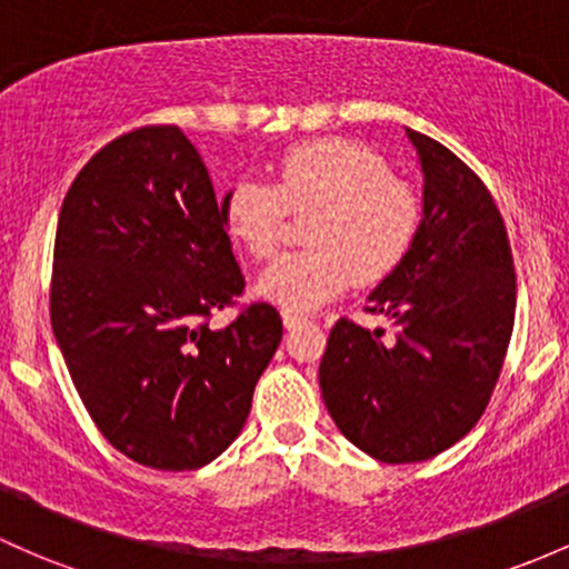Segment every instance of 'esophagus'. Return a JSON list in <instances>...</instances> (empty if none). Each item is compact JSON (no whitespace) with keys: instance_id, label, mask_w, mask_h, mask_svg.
<instances>
[{"instance_id":"esophagus-1","label":"esophagus","mask_w":569,"mask_h":569,"mask_svg":"<svg viewBox=\"0 0 569 569\" xmlns=\"http://www.w3.org/2000/svg\"><path fill=\"white\" fill-rule=\"evenodd\" d=\"M282 322H284L287 331H296V328L307 326L309 320L303 315H296V311H282Z\"/></svg>"}]
</instances>
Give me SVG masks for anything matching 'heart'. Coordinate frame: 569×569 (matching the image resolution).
<instances>
[{
	"label": "heart",
	"mask_w": 569,
	"mask_h": 569,
	"mask_svg": "<svg viewBox=\"0 0 569 569\" xmlns=\"http://www.w3.org/2000/svg\"><path fill=\"white\" fill-rule=\"evenodd\" d=\"M222 222L252 258H268L282 241L287 211L311 213L307 249L282 254L260 271L254 292L284 311H315L356 277L377 282L412 249L420 203L405 181L352 140L326 138L292 146L277 162L273 184L243 176L224 189Z\"/></svg>",
	"instance_id": "heart-1"
}]
</instances>
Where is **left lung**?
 <instances>
[{
	"mask_svg": "<svg viewBox=\"0 0 569 569\" xmlns=\"http://www.w3.org/2000/svg\"><path fill=\"white\" fill-rule=\"evenodd\" d=\"M405 132L423 173L420 230L369 292L393 339L339 320L320 360L336 429L385 463L426 461L472 431L516 320V271L491 194L453 151Z\"/></svg>",
	"mask_w": 569,
	"mask_h": 569,
	"instance_id": "8db88e82",
	"label": "left lung"
}]
</instances>
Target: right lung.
Masks as SVG:
<instances>
[{"label":"right lung","instance_id":"right-lung-1","mask_svg":"<svg viewBox=\"0 0 569 569\" xmlns=\"http://www.w3.org/2000/svg\"><path fill=\"white\" fill-rule=\"evenodd\" d=\"M209 170L179 127H140L83 164L57 224L51 326L102 437L143 467L200 469L233 445L282 317L243 292Z\"/></svg>","mask_w":569,"mask_h":569}]
</instances>
